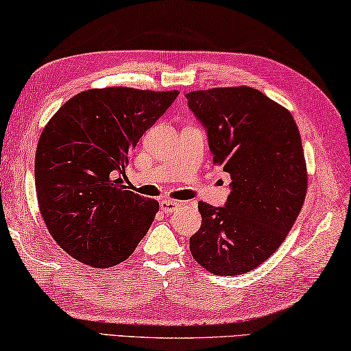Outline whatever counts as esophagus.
<instances>
[{
    "label": "esophagus",
    "instance_id": "esophagus-1",
    "mask_svg": "<svg viewBox=\"0 0 351 351\" xmlns=\"http://www.w3.org/2000/svg\"><path fill=\"white\" fill-rule=\"evenodd\" d=\"M159 206H160V210H162V213L170 214V213H173L175 209H178L180 203L175 202V199H162Z\"/></svg>",
    "mask_w": 351,
    "mask_h": 351
}]
</instances>
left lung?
Returning a JSON list of instances; mask_svg holds the SVG:
<instances>
[{
    "label": "left lung",
    "mask_w": 351,
    "mask_h": 351,
    "mask_svg": "<svg viewBox=\"0 0 351 351\" xmlns=\"http://www.w3.org/2000/svg\"><path fill=\"white\" fill-rule=\"evenodd\" d=\"M208 132L214 164L231 176L223 208L198 203L202 226L191 253L214 275H241L274 254L295 223L308 189L298 126L281 104L253 87L186 95Z\"/></svg>",
    "instance_id": "1"
}]
</instances>
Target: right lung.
<instances>
[{
  "label": "right lung",
  "mask_w": 351,
  "mask_h": 351,
  "mask_svg": "<svg viewBox=\"0 0 351 351\" xmlns=\"http://www.w3.org/2000/svg\"><path fill=\"white\" fill-rule=\"evenodd\" d=\"M178 93L90 88L70 98L42 131L34 167L38 209L73 259L108 269L130 258L147 234L159 203L128 191L121 176L138 138Z\"/></svg>",
  "instance_id": "obj_1"
}]
</instances>
